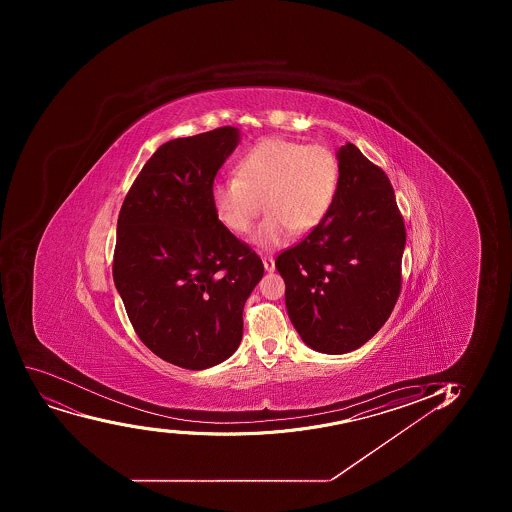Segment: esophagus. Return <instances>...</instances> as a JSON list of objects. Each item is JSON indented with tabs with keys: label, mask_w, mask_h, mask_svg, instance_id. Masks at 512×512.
Segmentation results:
<instances>
[{
	"label": "esophagus",
	"mask_w": 512,
	"mask_h": 512,
	"mask_svg": "<svg viewBox=\"0 0 512 512\" xmlns=\"http://www.w3.org/2000/svg\"><path fill=\"white\" fill-rule=\"evenodd\" d=\"M262 262H264V267L267 272H274L275 270V260L274 257H262Z\"/></svg>",
	"instance_id": "1"
}]
</instances>
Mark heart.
<instances>
[{"mask_svg": "<svg viewBox=\"0 0 512 512\" xmlns=\"http://www.w3.org/2000/svg\"><path fill=\"white\" fill-rule=\"evenodd\" d=\"M340 162L324 145L267 138L238 160L237 177L218 178L210 188L213 212L230 232L243 235L267 210L253 233L259 247H284L292 233L314 230L334 205Z\"/></svg>", "mask_w": 512, "mask_h": 512, "instance_id": "b5f03b06", "label": "heart"}]
</instances>
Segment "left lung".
Segmentation results:
<instances>
[{
	"label": "left lung",
	"instance_id": "left-lung-1",
	"mask_svg": "<svg viewBox=\"0 0 512 512\" xmlns=\"http://www.w3.org/2000/svg\"><path fill=\"white\" fill-rule=\"evenodd\" d=\"M329 215L275 267L290 320L310 349L345 354L387 322L402 287L404 218L382 168L352 143L340 147Z\"/></svg>",
	"mask_w": 512,
	"mask_h": 512
}]
</instances>
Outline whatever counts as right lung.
<instances>
[{"label": "right lung", "mask_w": 512, "mask_h": 512, "mask_svg": "<svg viewBox=\"0 0 512 512\" xmlns=\"http://www.w3.org/2000/svg\"><path fill=\"white\" fill-rule=\"evenodd\" d=\"M238 130L163 143L118 215L113 280L153 354L183 369L227 360L243 334V305L264 277L259 255L213 212L210 188Z\"/></svg>", "instance_id": "add662e5"}]
</instances>
